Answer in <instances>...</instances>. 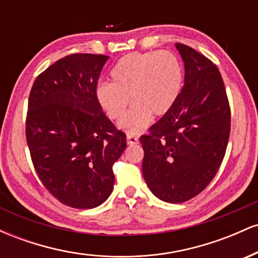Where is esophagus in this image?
<instances>
[{
    "label": "esophagus",
    "instance_id": "34e87169",
    "mask_svg": "<svg viewBox=\"0 0 258 258\" xmlns=\"http://www.w3.org/2000/svg\"><path fill=\"white\" fill-rule=\"evenodd\" d=\"M138 136L136 135H127V143L130 144V146H135V144L138 143Z\"/></svg>",
    "mask_w": 258,
    "mask_h": 258
}]
</instances>
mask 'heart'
Masks as SVG:
<instances>
[{
  "instance_id": "b5f03b06",
  "label": "heart",
  "mask_w": 258,
  "mask_h": 258,
  "mask_svg": "<svg viewBox=\"0 0 258 258\" xmlns=\"http://www.w3.org/2000/svg\"><path fill=\"white\" fill-rule=\"evenodd\" d=\"M111 82L97 88V98L111 120H121L130 105L132 110L120 123L130 135L149 125L152 115L164 116L178 99L183 86V68L167 51L130 53L117 60L110 73Z\"/></svg>"
}]
</instances>
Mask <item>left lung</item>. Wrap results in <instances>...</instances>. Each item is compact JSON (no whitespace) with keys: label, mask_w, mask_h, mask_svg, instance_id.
<instances>
[{"label":"left lung","mask_w":258,"mask_h":258,"mask_svg":"<svg viewBox=\"0 0 258 258\" xmlns=\"http://www.w3.org/2000/svg\"><path fill=\"white\" fill-rule=\"evenodd\" d=\"M184 85L170 111L139 138L143 176L166 203L190 200L211 183L229 141L230 106L218 68L198 51L176 43Z\"/></svg>","instance_id":"obj_1"}]
</instances>
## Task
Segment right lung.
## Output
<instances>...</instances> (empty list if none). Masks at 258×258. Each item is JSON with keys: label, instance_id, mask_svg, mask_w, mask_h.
I'll return each mask as SVG.
<instances>
[{"label": "right lung", "instance_id": "obj_1", "mask_svg": "<svg viewBox=\"0 0 258 258\" xmlns=\"http://www.w3.org/2000/svg\"><path fill=\"white\" fill-rule=\"evenodd\" d=\"M108 55L75 53L35 80L25 135L32 165L47 190L74 209H93L114 188L112 165L126 135L102 110L97 84Z\"/></svg>", "mask_w": 258, "mask_h": 258}]
</instances>
